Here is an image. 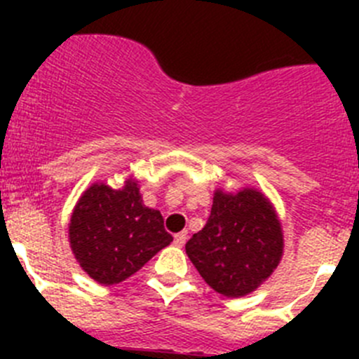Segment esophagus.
<instances>
[{
	"label": "esophagus",
	"mask_w": 359,
	"mask_h": 359,
	"mask_svg": "<svg viewBox=\"0 0 359 359\" xmlns=\"http://www.w3.org/2000/svg\"><path fill=\"white\" fill-rule=\"evenodd\" d=\"M187 230L185 231H180V233H176V236H174V244H176V246H183V244L187 243Z\"/></svg>",
	"instance_id": "obj_1"
}]
</instances>
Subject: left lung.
<instances>
[{"label": "left lung", "instance_id": "1", "mask_svg": "<svg viewBox=\"0 0 359 359\" xmlns=\"http://www.w3.org/2000/svg\"><path fill=\"white\" fill-rule=\"evenodd\" d=\"M185 250L212 290L241 298L268 280L280 264L284 231L273 203L259 189H217L207 224Z\"/></svg>", "mask_w": 359, "mask_h": 359}]
</instances>
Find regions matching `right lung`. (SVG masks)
I'll return each mask as SVG.
<instances>
[{
	"label": "right lung",
	"mask_w": 359,
	"mask_h": 359,
	"mask_svg": "<svg viewBox=\"0 0 359 359\" xmlns=\"http://www.w3.org/2000/svg\"><path fill=\"white\" fill-rule=\"evenodd\" d=\"M68 239L79 266L102 286L129 278L172 243L160 210L145 207L133 176L122 189L102 182L88 187L69 217Z\"/></svg>",
	"instance_id": "right-lung-1"
}]
</instances>
